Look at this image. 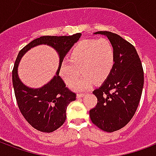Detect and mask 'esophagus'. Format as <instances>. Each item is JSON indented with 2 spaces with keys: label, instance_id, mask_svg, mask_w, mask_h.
Masks as SVG:
<instances>
[{
  "label": "esophagus",
  "instance_id": "1",
  "mask_svg": "<svg viewBox=\"0 0 156 156\" xmlns=\"http://www.w3.org/2000/svg\"><path fill=\"white\" fill-rule=\"evenodd\" d=\"M84 96V94H83V93H80V94H77V98H82V97H83Z\"/></svg>",
  "mask_w": 156,
  "mask_h": 156
}]
</instances>
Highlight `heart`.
I'll use <instances>...</instances> for the list:
<instances>
[{
	"instance_id": "heart-1",
	"label": "heart",
	"mask_w": 156,
	"mask_h": 156,
	"mask_svg": "<svg viewBox=\"0 0 156 156\" xmlns=\"http://www.w3.org/2000/svg\"><path fill=\"white\" fill-rule=\"evenodd\" d=\"M115 64V50L108 39L82 40L72 48L68 54V61L60 66L59 74L69 86L78 80L80 70L83 78L78 80L73 88L84 90L94 81L105 82L111 73Z\"/></svg>"
}]
</instances>
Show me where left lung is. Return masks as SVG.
Wrapping results in <instances>:
<instances>
[{"mask_svg": "<svg viewBox=\"0 0 156 156\" xmlns=\"http://www.w3.org/2000/svg\"><path fill=\"white\" fill-rule=\"evenodd\" d=\"M106 36L115 50L111 73L93 94L98 98L89 111L92 122L106 132L119 130L131 120L138 108L144 86V71L136 49L120 36L110 32H94Z\"/></svg>", "mask_w": 156, "mask_h": 156, "instance_id": "left-lung-1", "label": "left lung"}]
</instances>
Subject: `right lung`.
Returning <instances> with one entry per match:
<instances>
[{"mask_svg":"<svg viewBox=\"0 0 156 156\" xmlns=\"http://www.w3.org/2000/svg\"><path fill=\"white\" fill-rule=\"evenodd\" d=\"M81 33L72 36H43L32 41L19 51L12 70V83L19 109L32 127L45 133L53 132L66 120L68 105L76 99V94L70 91L59 76L60 66L72 47L78 41ZM54 48L59 56L58 71L51 81L39 89L29 88L18 77L17 68L23 55L38 44Z\"/></svg>","mask_w":156,"mask_h":156,"instance_id":"1","label":"right lung"}]
</instances>
